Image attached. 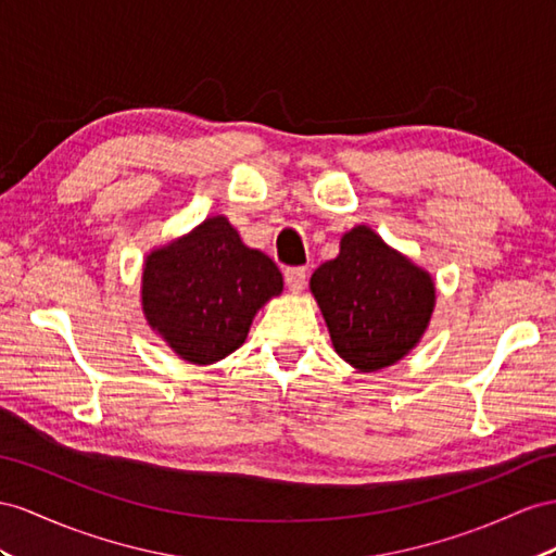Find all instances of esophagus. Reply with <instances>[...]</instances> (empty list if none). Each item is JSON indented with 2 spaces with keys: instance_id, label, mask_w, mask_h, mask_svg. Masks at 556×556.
Wrapping results in <instances>:
<instances>
[{
  "instance_id": "obj_1",
  "label": "esophagus",
  "mask_w": 556,
  "mask_h": 556,
  "mask_svg": "<svg viewBox=\"0 0 556 556\" xmlns=\"http://www.w3.org/2000/svg\"><path fill=\"white\" fill-rule=\"evenodd\" d=\"M287 287L291 289V293H301L305 289V281H307V269L305 267H289L287 273Z\"/></svg>"
}]
</instances>
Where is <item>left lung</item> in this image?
I'll use <instances>...</instances> for the list:
<instances>
[{
	"mask_svg": "<svg viewBox=\"0 0 556 556\" xmlns=\"http://www.w3.org/2000/svg\"><path fill=\"white\" fill-rule=\"evenodd\" d=\"M309 291L338 357L362 374L418 348L437 305L432 275L368 225L340 237L338 255L312 273Z\"/></svg>",
	"mask_w": 556,
	"mask_h": 556,
	"instance_id": "1",
	"label": "left lung"
}]
</instances>
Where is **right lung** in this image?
Returning <instances> with one entry per match:
<instances>
[{"mask_svg":"<svg viewBox=\"0 0 556 556\" xmlns=\"http://www.w3.org/2000/svg\"><path fill=\"white\" fill-rule=\"evenodd\" d=\"M275 261L247 247L225 216L154 247L142 263L140 305L180 359L211 366L244 345L258 309L281 295Z\"/></svg>","mask_w":556,"mask_h":556,"instance_id":"1","label":"right lung"}]
</instances>
